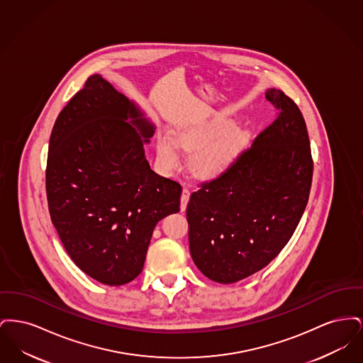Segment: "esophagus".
<instances>
[{"label":"esophagus","instance_id":"34e87169","mask_svg":"<svg viewBox=\"0 0 363 363\" xmlns=\"http://www.w3.org/2000/svg\"><path fill=\"white\" fill-rule=\"evenodd\" d=\"M190 191L184 188L182 190V194H181V211H185L186 206H188V201H189Z\"/></svg>","mask_w":363,"mask_h":363}]
</instances>
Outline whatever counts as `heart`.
Listing matches in <instances>:
<instances>
[{
	"label": "heart",
	"mask_w": 363,
	"mask_h": 363,
	"mask_svg": "<svg viewBox=\"0 0 363 363\" xmlns=\"http://www.w3.org/2000/svg\"><path fill=\"white\" fill-rule=\"evenodd\" d=\"M233 122L227 118L184 126L177 132L182 148L193 151L190 164L199 175L212 177L225 172L233 163L243 143V133L231 129ZM157 155L162 164L174 169L179 162V147L170 135L157 138Z\"/></svg>",
	"instance_id": "heart-1"
}]
</instances>
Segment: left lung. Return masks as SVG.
<instances>
[{"mask_svg":"<svg viewBox=\"0 0 363 363\" xmlns=\"http://www.w3.org/2000/svg\"><path fill=\"white\" fill-rule=\"evenodd\" d=\"M277 118L218 177L199 184L186 207L190 255L213 281L250 277L281 252L311 194L313 157L299 107L267 91Z\"/></svg>","mask_w":363,"mask_h":363,"instance_id":"1","label":"left lung"}]
</instances>
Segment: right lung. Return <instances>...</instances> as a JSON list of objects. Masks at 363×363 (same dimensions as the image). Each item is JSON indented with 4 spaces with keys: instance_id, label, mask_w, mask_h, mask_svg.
Returning a JSON list of instances; mask_svg holds the SVG:
<instances>
[{
    "instance_id": "right-lung-1",
    "label": "right lung",
    "mask_w": 363,
    "mask_h": 363,
    "mask_svg": "<svg viewBox=\"0 0 363 363\" xmlns=\"http://www.w3.org/2000/svg\"><path fill=\"white\" fill-rule=\"evenodd\" d=\"M140 117L125 95L94 74L61 110L50 136L52 225L73 262L107 286L138 277L156 223L179 211L182 188L151 170L144 143L154 126Z\"/></svg>"
}]
</instances>
